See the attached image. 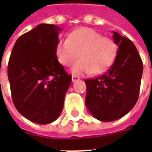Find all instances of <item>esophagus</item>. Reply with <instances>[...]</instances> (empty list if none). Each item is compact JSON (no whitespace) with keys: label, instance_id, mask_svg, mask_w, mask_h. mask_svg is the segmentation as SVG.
<instances>
[{"label":"esophagus","instance_id":"obj_1","mask_svg":"<svg viewBox=\"0 0 152 152\" xmlns=\"http://www.w3.org/2000/svg\"><path fill=\"white\" fill-rule=\"evenodd\" d=\"M80 78L78 76H72V82H75V81H77V80H79Z\"/></svg>","mask_w":152,"mask_h":152}]
</instances>
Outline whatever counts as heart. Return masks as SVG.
<instances>
[{
  "label": "heart",
  "instance_id": "1",
  "mask_svg": "<svg viewBox=\"0 0 152 152\" xmlns=\"http://www.w3.org/2000/svg\"><path fill=\"white\" fill-rule=\"evenodd\" d=\"M118 47L113 39L102 37L91 28H80L72 31L67 39L58 41L57 58L63 66L72 65L79 55L80 60L72 67L75 75L101 74L114 63Z\"/></svg>",
  "mask_w": 152,
  "mask_h": 152
}]
</instances>
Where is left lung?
Wrapping results in <instances>:
<instances>
[{"label": "left lung", "instance_id": "8db88e82", "mask_svg": "<svg viewBox=\"0 0 152 152\" xmlns=\"http://www.w3.org/2000/svg\"><path fill=\"white\" fill-rule=\"evenodd\" d=\"M116 58L102 76L87 79L86 105L100 121H116L130 112L138 99L143 65L134 44L112 31Z\"/></svg>", "mask_w": 152, "mask_h": 152}]
</instances>
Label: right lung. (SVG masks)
Listing matches in <instances>:
<instances>
[{
	"instance_id": "obj_1",
	"label": "right lung",
	"mask_w": 152,
	"mask_h": 152,
	"mask_svg": "<svg viewBox=\"0 0 152 152\" xmlns=\"http://www.w3.org/2000/svg\"><path fill=\"white\" fill-rule=\"evenodd\" d=\"M61 28L41 23L16 40L8 64L13 102L18 112L40 124L56 121L72 82L57 58Z\"/></svg>"
}]
</instances>
